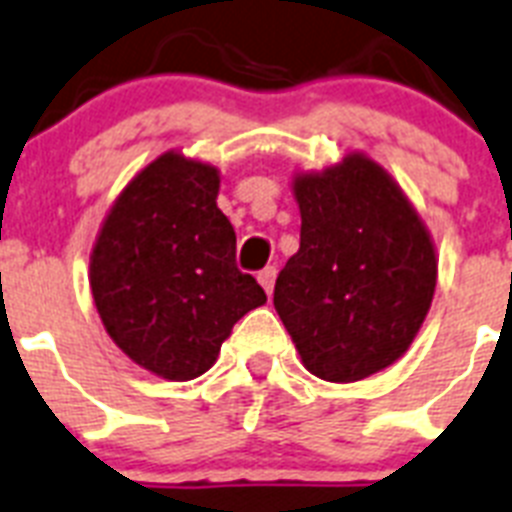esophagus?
I'll return each mask as SVG.
<instances>
[{
	"instance_id": "34e87169",
	"label": "esophagus",
	"mask_w": 512,
	"mask_h": 512,
	"mask_svg": "<svg viewBox=\"0 0 512 512\" xmlns=\"http://www.w3.org/2000/svg\"><path fill=\"white\" fill-rule=\"evenodd\" d=\"M257 281L263 284L265 292L273 294V284H276V268H273V265H268V268L260 270V273H257Z\"/></svg>"
}]
</instances>
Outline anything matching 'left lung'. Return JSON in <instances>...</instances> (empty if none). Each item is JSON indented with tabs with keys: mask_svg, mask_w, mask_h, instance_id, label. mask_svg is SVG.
<instances>
[{
	"mask_svg": "<svg viewBox=\"0 0 512 512\" xmlns=\"http://www.w3.org/2000/svg\"><path fill=\"white\" fill-rule=\"evenodd\" d=\"M299 249L276 278L273 305L302 365L334 384L397 363L436 289L429 228L400 184L363 152L297 173Z\"/></svg>",
	"mask_w": 512,
	"mask_h": 512,
	"instance_id": "8db88e82",
	"label": "left lung"
}]
</instances>
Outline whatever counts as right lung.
I'll return each mask as SVG.
<instances>
[{
	"instance_id": "right-lung-1",
	"label": "right lung",
	"mask_w": 512,
	"mask_h": 512,
	"mask_svg": "<svg viewBox=\"0 0 512 512\" xmlns=\"http://www.w3.org/2000/svg\"><path fill=\"white\" fill-rule=\"evenodd\" d=\"M218 189L215 165L170 149L120 191L91 249V297L105 331L168 381L210 371L234 323L268 299L236 268Z\"/></svg>"
}]
</instances>
